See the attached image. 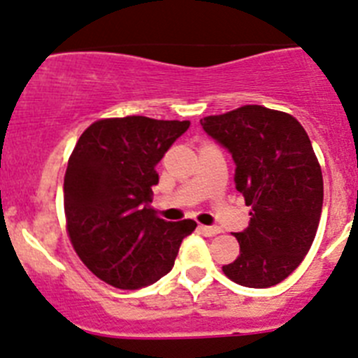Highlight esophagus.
Returning a JSON list of instances; mask_svg holds the SVG:
<instances>
[{
    "label": "esophagus",
    "mask_w": 358,
    "mask_h": 358,
    "mask_svg": "<svg viewBox=\"0 0 358 358\" xmlns=\"http://www.w3.org/2000/svg\"><path fill=\"white\" fill-rule=\"evenodd\" d=\"M198 231L201 232L203 236H207V238H213V236L220 234V229L217 227H207V225H200L198 227Z\"/></svg>",
    "instance_id": "obj_1"
}]
</instances>
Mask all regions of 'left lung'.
I'll list each match as a JSON object with an SVG mask.
<instances>
[{
	"mask_svg": "<svg viewBox=\"0 0 358 358\" xmlns=\"http://www.w3.org/2000/svg\"><path fill=\"white\" fill-rule=\"evenodd\" d=\"M236 162V189L250 223L236 232L239 256L223 266L231 281L268 288L308 254L322 210V171L308 133L290 113L247 104L200 120Z\"/></svg>",
	"mask_w": 358,
	"mask_h": 358,
	"instance_id": "1",
	"label": "left lung"
}]
</instances>
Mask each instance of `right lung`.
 Here are the masks:
<instances>
[{
    "mask_svg": "<svg viewBox=\"0 0 358 358\" xmlns=\"http://www.w3.org/2000/svg\"><path fill=\"white\" fill-rule=\"evenodd\" d=\"M189 120L101 119L86 127L64 175L66 232L80 261L122 290L153 285L175 265L196 222H166L151 207L157 164Z\"/></svg>",
    "mask_w": 358,
    "mask_h": 358,
    "instance_id": "obj_1",
    "label": "right lung"
}]
</instances>
